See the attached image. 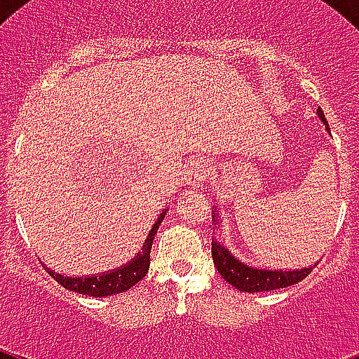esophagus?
<instances>
[{"label":"esophagus","mask_w":359,"mask_h":359,"mask_svg":"<svg viewBox=\"0 0 359 359\" xmlns=\"http://www.w3.org/2000/svg\"><path fill=\"white\" fill-rule=\"evenodd\" d=\"M208 177V163L201 158H196L188 163L186 168V182L191 186H199L203 184Z\"/></svg>","instance_id":"1"}]
</instances>
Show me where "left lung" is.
Masks as SVG:
<instances>
[{
  "mask_svg": "<svg viewBox=\"0 0 359 359\" xmlns=\"http://www.w3.org/2000/svg\"><path fill=\"white\" fill-rule=\"evenodd\" d=\"M317 114L323 119V123L328 126V121L324 117L323 109L318 108ZM212 259L216 268H218V272L222 273V278L229 285L242 290V292H262V290H276L283 289V287H290V285L306 279L313 270V268H302V270H259V268L248 266L244 262H240L238 259H235L218 242H212Z\"/></svg>",
  "mask_w": 359,
  "mask_h": 359,
  "instance_id": "left-lung-1",
  "label": "left lung"
}]
</instances>
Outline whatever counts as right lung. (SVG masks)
Wrapping results in <instances>:
<instances>
[{
    "label": "right lung",
    "instance_id": "right-lung-1",
    "mask_svg": "<svg viewBox=\"0 0 359 359\" xmlns=\"http://www.w3.org/2000/svg\"><path fill=\"white\" fill-rule=\"evenodd\" d=\"M163 216H165V212L160 214V218H158V222L151 229L149 236H147L145 244H143V251H141L140 255L135 257L132 262H128L126 266L117 268L114 272L102 273V276H91V278H69V276H61V273L53 272V270L46 268V264H44V268H46L48 273H50L61 287H65V289L69 290H74V292H80V294L104 298V296L124 292V290H128L130 287H134L137 281H141V279L147 276V272H149L152 240H154L158 227L162 224Z\"/></svg>",
    "mask_w": 359,
    "mask_h": 359
}]
</instances>
